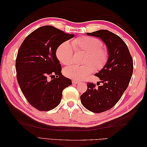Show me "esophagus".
Masks as SVG:
<instances>
[{
    "label": "esophagus",
    "mask_w": 147,
    "mask_h": 147,
    "mask_svg": "<svg viewBox=\"0 0 147 147\" xmlns=\"http://www.w3.org/2000/svg\"><path fill=\"white\" fill-rule=\"evenodd\" d=\"M72 83H73V84H74V85H77V84H78L80 83V81L78 80H73V81H72Z\"/></svg>",
    "instance_id": "esophagus-1"
}]
</instances>
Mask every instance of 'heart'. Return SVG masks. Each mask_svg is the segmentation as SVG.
Returning <instances> with one entry per match:
<instances>
[{
	"label": "heart",
	"mask_w": 147,
	"mask_h": 147,
	"mask_svg": "<svg viewBox=\"0 0 147 147\" xmlns=\"http://www.w3.org/2000/svg\"><path fill=\"white\" fill-rule=\"evenodd\" d=\"M100 40L92 36H80L69 42L62 43L56 51V55L61 62L69 65L74 62V51L85 53L82 65H72L65 67L64 73L71 79L80 80L91 74L93 70L98 71L104 67L108 59V52L102 48Z\"/></svg>",
	"instance_id": "b5f03b06"
}]
</instances>
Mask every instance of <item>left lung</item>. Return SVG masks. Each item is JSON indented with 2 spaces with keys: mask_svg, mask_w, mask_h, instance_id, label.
<instances>
[{
  "mask_svg": "<svg viewBox=\"0 0 147 147\" xmlns=\"http://www.w3.org/2000/svg\"><path fill=\"white\" fill-rule=\"evenodd\" d=\"M86 35L102 40L108 52L106 64L95 74L100 79L98 86L88 83L87 90L80 96L86 109L100 113L113 107L128 86L133 71V59L125 42L115 34L101 30Z\"/></svg>",
  "mask_w": 147,
  "mask_h": 147,
  "instance_id": "left-lung-1",
  "label": "left lung"
}]
</instances>
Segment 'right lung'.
Wrapping results in <instances>:
<instances>
[{
  "instance_id": "obj_1",
  "label": "right lung",
  "mask_w": 147,
  "mask_h": 147,
  "mask_svg": "<svg viewBox=\"0 0 147 147\" xmlns=\"http://www.w3.org/2000/svg\"><path fill=\"white\" fill-rule=\"evenodd\" d=\"M74 36L43 26L26 36L19 49L16 61L18 82L28 102L39 111L55 108L63 90L72 85L70 79L62 75L55 54L59 45Z\"/></svg>"
}]
</instances>
